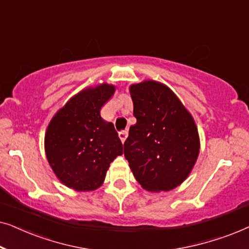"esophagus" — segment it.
<instances>
[{
    "mask_svg": "<svg viewBox=\"0 0 249 249\" xmlns=\"http://www.w3.org/2000/svg\"><path fill=\"white\" fill-rule=\"evenodd\" d=\"M119 137H120L122 142H124V141L128 137V130H121L120 132H119Z\"/></svg>",
    "mask_w": 249,
    "mask_h": 249,
    "instance_id": "1",
    "label": "esophagus"
}]
</instances>
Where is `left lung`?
Listing matches in <instances>:
<instances>
[{"label": "left lung", "instance_id": "1", "mask_svg": "<svg viewBox=\"0 0 249 249\" xmlns=\"http://www.w3.org/2000/svg\"><path fill=\"white\" fill-rule=\"evenodd\" d=\"M137 122L129 129L124 158L136 180L148 192H169L195 165L199 137L192 114L165 85L154 80L131 85Z\"/></svg>", "mask_w": 249, "mask_h": 249}]
</instances>
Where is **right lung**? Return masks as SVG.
Listing matches in <instances>:
<instances>
[{"label": "right lung", "mask_w": 249, "mask_h": 249, "mask_svg": "<svg viewBox=\"0 0 249 249\" xmlns=\"http://www.w3.org/2000/svg\"><path fill=\"white\" fill-rule=\"evenodd\" d=\"M114 90L108 84L81 90L57 111L47 127V161L60 181L77 192L98 188L110 163L122 154L113 124L100 113Z\"/></svg>", "instance_id": "add662e5"}]
</instances>
